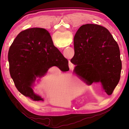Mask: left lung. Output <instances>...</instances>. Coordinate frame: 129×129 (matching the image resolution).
Returning <instances> with one entry per match:
<instances>
[{"label":"left lung","mask_w":129,"mask_h":129,"mask_svg":"<svg viewBox=\"0 0 129 129\" xmlns=\"http://www.w3.org/2000/svg\"><path fill=\"white\" fill-rule=\"evenodd\" d=\"M75 72L87 84L112 94L118 84L122 64L119 45L108 29L96 24L80 27L74 39Z\"/></svg>","instance_id":"obj_1"}]
</instances>
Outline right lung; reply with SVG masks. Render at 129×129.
<instances>
[{
	"instance_id": "right-lung-1",
	"label": "right lung",
	"mask_w": 129,
	"mask_h": 129,
	"mask_svg": "<svg viewBox=\"0 0 129 129\" xmlns=\"http://www.w3.org/2000/svg\"><path fill=\"white\" fill-rule=\"evenodd\" d=\"M8 61L16 89L34 101H43L31 88L37 77H42L53 66L64 72L69 70L67 59L54 45L49 33L43 28L21 31L9 48Z\"/></svg>"
}]
</instances>
